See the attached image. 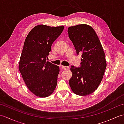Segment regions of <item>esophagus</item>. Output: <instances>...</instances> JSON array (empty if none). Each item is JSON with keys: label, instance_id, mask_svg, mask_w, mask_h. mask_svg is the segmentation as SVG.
<instances>
[{"label": "esophagus", "instance_id": "34e87169", "mask_svg": "<svg viewBox=\"0 0 124 124\" xmlns=\"http://www.w3.org/2000/svg\"><path fill=\"white\" fill-rule=\"evenodd\" d=\"M61 67H62V68L63 69L65 70H68V69H69V67H67V66H63V65H62V66Z\"/></svg>", "mask_w": 124, "mask_h": 124}]
</instances>
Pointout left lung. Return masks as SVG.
Wrapping results in <instances>:
<instances>
[{"instance_id":"obj_1","label":"left lung","mask_w":124,"mask_h":124,"mask_svg":"<svg viewBox=\"0 0 124 124\" xmlns=\"http://www.w3.org/2000/svg\"><path fill=\"white\" fill-rule=\"evenodd\" d=\"M76 53H82L79 67L71 66L69 85L80 96L93 93L101 83L107 67L105 54L95 31L91 26L79 24L68 29Z\"/></svg>"}]
</instances>
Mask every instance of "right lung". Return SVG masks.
I'll return each instance as SVG.
<instances>
[{
  "mask_svg": "<svg viewBox=\"0 0 124 124\" xmlns=\"http://www.w3.org/2000/svg\"><path fill=\"white\" fill-rule=\"evenodd\" d=\"M64 26L38 25L28 33L21 55L18 69L29 89L36 96H48L57 83L59 67L46 61L53 42Z\"/></svg>",
  "mask_w": 124,
  "mask_h": 124,
  "instance_id": "right-lung-1",
  "label": "right lung"
}]
</instances>
